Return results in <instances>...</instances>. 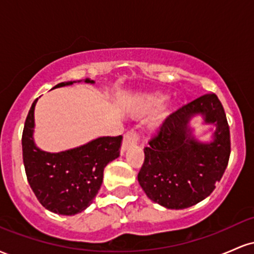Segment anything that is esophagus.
I'll use <instances>...</instances> for the list:
<instances>
[{
  "label": "esophagus",
  "instance_id": "esophagus-1",
  "mask_svg": "<svg viewBox=\"0 0 254 254\" xmlns=\"http://www.w3.org/2000/svg\"><path fill=\"white\" fill-rule=\"evenodd\" d=\"M139 139V136L138 133L136 132V131L133 130H130L127 131V133H125L124 137H123V143H122V151L127 150L129 148L133 147V145L137 144V142H138Z\"/></svg>",
  "mask_w": 254,
  "mask_h": 254
}]
</instances>
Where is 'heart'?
I'll use <instances>...</instances> for the list:
<instances>
[{"label": "heart", "instance_id": "obj_1", "mask_svg": "<svg viewBox=\"0 0 254 254\" xmlns=\"http://www.w3.org/2000/svg\"><path fill=\"white\" fill-rule=\"evenodd\" d=\"M166 100V97L164 94H160V93H153V94H145L142 95L141 98L137 100V104L135 105V109L133 112L136 115H145V113L154 112V111L159 109L164 101ZM161 124V119H157L154 123V127H157Z\"/></svg>", "mask_w": 254, "mask_h": 254}]
</instances>
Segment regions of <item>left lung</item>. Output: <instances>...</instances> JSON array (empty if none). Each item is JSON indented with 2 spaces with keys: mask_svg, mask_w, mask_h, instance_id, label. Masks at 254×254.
I'll use <instances>...</instances> for the list:
<instances>
[{
  "mask_svg": "<svg viewBox=\"0 0 254 254\" xmlns=\"http://www.w3.org/2000/svg\"><path fill=\"white\" fill-rule=\"evenodd\" d=\"M200 115L215 125L209 142L193 135L190 122ZM230 155L229 127L216 94L199 97L168 116L144 148L138 183L148 198L167 209H185L205 199L220 182Z\"/></svg>",
  "mask_w": 254,
  "mask_h": 254,
  "instance_id": "obj_1",
  "label": "left lung"
}]
</instances>
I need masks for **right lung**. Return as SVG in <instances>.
I'll use <instances>...</instances> for the list:
<instances>
[{"instance_id":"1","label":"right lung","mask_w":254,"mask_h":254,"mask_svg":"<svg viewBox=\"0 0 254 254\" xmlns=\"http://www.w3.org/2000/svg\"><path fill=\"white\" fill-rule=\"evenodd\" d=\"M86 83H94L84 78ZM80 81L56 84L52 89ZM32 104L22 132V157L28 184L40 204L58 215H75L92 204L103 184L104 168L119 156L122 136L98 137L88 143L60 153H49L34 142Z\"/></svg>"}]
</instances>
